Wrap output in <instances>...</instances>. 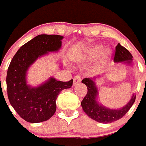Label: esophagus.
<instances>
[{
	"mask_svg": "<svg viewBox=\"0 0 146 146\" xmlns=\"http://www.w3.org/2000/svg\"><path fill=\"white\" fill-rule=\"evenodd\" d=\"M81 81H82V77L79 75L76 76L73 79V85H76L78 83L80 82Z\"/></svg>",
	"mask_w": 146,
	"mask_h": 146,
	"instance_id": "34e87169",
	"label": "esophagus"
}]
</instances>
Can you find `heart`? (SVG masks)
I'll use <instances>...</instances> for the list:
<instances>
[{"label": "heart", "mask_w": 146, "mask_h": 146, "mask_svg": "<svg viewBox=\"0 0 146 146\" xmlns=\"http://www.w3.org/2000/svg\"><path fill=\"white\" fill-rule=\"evenodd\" d=\"M104 49V46L101 44H96L94 46H90V48L87 50L86 52H84V54H82L80 56L81 60H92L96 58L100 54H101V52L102 51V59L107 60L108 58L110 57L111 55V51L108 49L106 50Z\"/></svg>", "instance_id": "heart-1"}]
</instances>
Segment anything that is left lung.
<instances>
[{
  "label": "left lung",
  "mask_w": 146,
  "mask_h": 146,
  "mask_svg": "<svg viewBox=\"0 0 146 146\" xmlns=\"http://www.w3.org/2000/svg\"><path fill=\"white\" fill-rule=\"evenodd\" d=\"M133 56L131 52L120 44H118L115 48L113 61L115 62H122L126 61L125 63L131 64ZM95 78L90 79L85 78L82 81L88 88V93L81 102L83 111L86 113L88 117L96 122L101 123H111L117 121L125 115V113L131 108L135 102L136 96L133 95L128 103L124 107L119 109H111L99 104L96 101L98 95L97 88L95 84Z\"/></svg>",
  "instance_id": "obj_1"
}]
</instances>
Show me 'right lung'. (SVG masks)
Returning a JSON list of instances; mask_svg holds the SVG:
<instances>
[{"label":"right lung","mask_w":146,"mask_h":146,"mask_svg":"<svg viewBox=\"0 0 146 146\" xmlns=\"http://www.w3.org/2000/svg\"><path fill=\"white\" fill-rule=\"evenodd\" d=\"M62 38L58 35H37L17 51L9 64L7 75L9 101L27 122L37 123L51 118L56 111V102L60 92L73 85V79L61 82L51 77L40 86L32 88L26 80L29 67L48 52L58 51Z\"/></svg>","instance_id":"1"}]
</instances>
